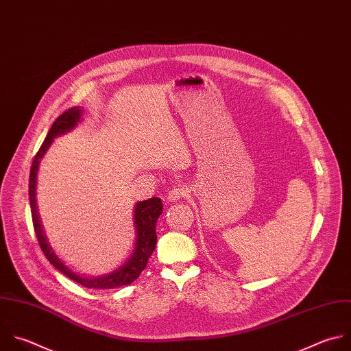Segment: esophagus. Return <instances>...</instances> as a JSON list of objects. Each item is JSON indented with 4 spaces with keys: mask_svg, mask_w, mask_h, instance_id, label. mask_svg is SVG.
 Instances as JSON below:
<instances>
[{
    "mask_svg": "<svg viewBox=\"0 0 351 351\" xmlns=\"http://www.w3.org/2000/svg\"><path fill=\"white\" fill-rule=\"evenodd\" d=\"M186 194H187V189H186L184 186L179 184V186L173 187V189L168 193V199H171V201H178V199H182L183 197H186Z\"/></svg>",
    "mask_w": 351,
    "mask_h": 351,
    "instance_id": "obj_1",
    "label": "esophagus"
}]
</instances>
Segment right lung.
Listing matches in <instances>:
<instances>
[{"instance_id":"add662e5","label":"right lung","mask_w":351,"mask_h":351,"mask_svg":"<svg viewBox=\"0 0 351 351\" xmlns=\"http://www.w3.org/2000/svg\"><path fill=\"white\" fill-rule=\"evenodd\" d=\"M81 117V108L80 107H71L66 110L63 114H60L55 123L52 124L45 141L43 142L40 150L37 152L32 169H30V179H29V198H30V208H32V217H33V226L36 236L40 244L41 251L44 252L45 258L53 265L60 273L67 276L70 280L78 282L80 285L85 288H92V289H112V288H119L124 285L132 284L141 273L145 270L149 258L156 250L157 244V234H156V224L162 213V202L161 198L153 197L150 199L142 201L136 204L135 206V226H136V232H138V239H136V248L135 254L132 258L117 271L107 274L104 277L99 278H84L77 276L75 273L70 271L58 258L56 255L51 251V247L47 243L44 230L40 221L38 210H37V204H36V183H37V171H38V164L48 147L51 146L53 138L56 135H60L69 130H71L77 121H80Z\"/></svg>"}]
</instances>
